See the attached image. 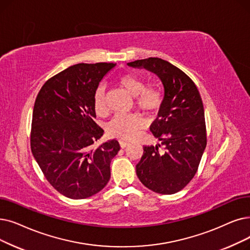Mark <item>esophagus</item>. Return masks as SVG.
<instances>
[{
    "label": "esophagus",
    "instance_id": "1",
    "mask_svg": "<svg viewBox=\"0 0 250 250\" xmlns=\"http://www.w3.org/2000/svg\"><path fill=\"white\" fill-rule=\"evenodd\" d=\"M119 145H121L122 148H125V147L128 145V142H126V141L119 140Z\"/></svg>",
    "mask_w": 250,
    "mask_h": 250
}]
</instances>
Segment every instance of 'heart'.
Wrapping results in <instances>:
<instances>
[{
	"mask_svg": "<svg viewBox=\"0 0 250 250\" xmlns=\"http://www.w3.org/2000/svg\"><path fill=\"white\" fill-rule=\"evenodd\" d=\"M118 84L129 95L135 97V104L145 112L156 111L161 102V92L154 85H147L145 81L133 73H125L117 79ZM93 107L97 114L106 113L105 88L99 85L94 92ZM143 125V119L137 113L116 114L107 124V132L110 136L129 140L133 139L139 128Z\"/></svg>",
	"mask_w": 250,
	"mask_h": 250,
	"instance_id": "obj_1",
	"label": "heart"
}]
</instances>
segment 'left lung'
Instances as JSON below:
<instances>
[{"instance_id": "left-lung-1", "label": "left lung", "mask_w": 250, "mask_h": 250, "mask_svg": "<svg viewBox=\"0 0 250 250\" xmlns=\"http://www.w3.org/2000/svg\"><path fill=\"white\" fill-rule=\"evenodd\" d=\"M155 73L165 88L157 118L150 131L161 144L144 146L136 166L139 180L159 194H175L194 178L206 147L204 108L194 82L171 63L156 57L127 63ZM164 146L160 151L159 147Z\"/></svg>"}]
</instances>
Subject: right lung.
I'll return each mask as SVG.
<instances>
[{
	"label": "right lung",
	"mask_w": 250,
	"mask_h": 250,
	"mask_svg": "<svg viewBox=\"0 0 250 250\" xmlns=\"http://www.w3.org/2000/svg\"><path fill=\"white\" fill-rule=\"evenodd\" d=\"M114 63H79L49 79L34 106L30 148L45 178L60 194L84 199L110 179L116 140L95 148L103 129L95 123L93 96Z\"/></svg>",
	"instance_id": "right-lung-1"
}]
</instances>
